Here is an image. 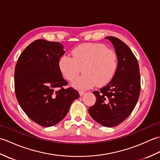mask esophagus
<instances>
[{"label": "esophagus", "mask_w": 160, "mask_h": 160, "mask_svg": "<svg viewBox=\"0 0 160 160\" xmlns=\"http://www.w3.org/2000/svg\"><path fill=\"white\" fill-rule=\"evenodd\" d=\"M84 93H85V92H84V91H79V94H80V96H83V95L84 94Z\"/></svg>", "instance_id": "34e87169"}]
</instances>
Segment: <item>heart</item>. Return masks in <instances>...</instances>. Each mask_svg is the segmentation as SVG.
Returning <instances> with one entry per match:
<instances>
[{"label":"heart","mask_w":160,"mask_h":160,"mask_svg":"<svg viewBox=\"0 0 160 160\" xmlns=\"http://www.w3.org/2000/svg\"><path fill=\"white\" fill-rule=\"evenodd\" d=\"M71 57L62 55L58 60V68L62 76L73 80L82 68L83 76L72 83L78 90L89 89L95 85L103 86L113 78L118 67V56L115 51L100 43H84L71 51Z\"/></svg>","instance_id":"obj_1"}]
</instances>
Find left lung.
I'll use <instances>...</instances> for the list:
<instances>
[{
  "mask_svg": "<svg viewBox=\"0 0 160 160\" xmlns=\"http://www.w3.org/2000/svg\"><path fill=\"white\" fill-rule=\"evenodd\" d=\"M105 38L113 44L118 56V67L111 82L93 91L96 102L89 113L101 125L113 127L133 111L140 96V75L138 60L130 48L116 37Z\"/></svg>",
  "mask_w": 160,
  "mask_h": 160,
  "instance_id": "left-lung-1",
  "label": "left lung"
}]
</instances>
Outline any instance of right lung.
<instances>
[{"mask_svg":"<svg viewBox=\"0 0 160 160\" xmlns=\"http://www.w3.org/2000/svg\"><path fill=\"white\" fill-rule=\"evenodd\" d=\"M65 53L58 42L38 39L26 47L15 67L17 100L27 115L38 124L49 127L66 116L79 93L68 84L58 68Z\"/></svg>","mask_w":160,"mask_h":160,"instance_id":"1","label":"right lung"}]
</instances>
